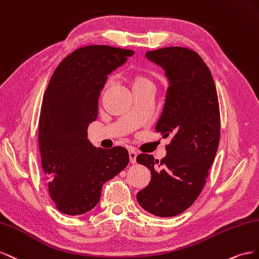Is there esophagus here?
<instances>
[{"mask_svg": "<svg viewBox=\"0 0 259 259\" xmlns=\"http://www.w3.org/2000/svg\"><path fill=\"white\" fill-rule=\"evenodd\" d=\"M129 158H130L131 164H136V162H137V152L130 150L129 151Z\"/></svg>", "mask_w": 259, "mask_h": 259, "instance_id": "obj_1", "label": "esophagus"}]
</instances>
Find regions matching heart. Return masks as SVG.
Wrapping results in <instances>:
<instances>
[{"instance_id":"obj_1","label":"heart","mask_w":259,"mask_h":259,"mask_svg":"<svg viewBox=\"0 0 259 259\" xmlns=\"http://www.w3.org/2000/svg\"><path fill=\"white\" fill-rule=\"evenodd\" d=\"M145 83H151V81L149 80V78H146L145 76L136 75L134 77H131L132 88L138 87V85H142V84H145Z\"/></svg>"}]
</instances>
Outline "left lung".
<instances>
[{
    "instance_id": "1",
    "label": "left lung",
    "mask_w": 259,
    "mask_h": 259,
    "mask_svg": "<svg viewBox=\"0 0 259 259\" xmlns=\"http://www.w3.org/2000/svg\"><path fill=\"white\" fill-rule=\"evenodd\" d=\"M168 81L156 132L171 142L160 161L140 154L139 164L151 170L149 186L137 194L141 207L158 217L183 212L201 193L218 150L219 104L211 73L196 52L180 47L146 52Z\"/></svg>"
}]
</instances>
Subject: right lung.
<instances>
[{"instance_id":"1","label":"right lung","mask_w":259,"mask_h":259,"mask_svg":"<svg viewBox=\"0 0 259 259\" xmlns=\"http://www.w3.org/2000/svg\"><path fill=\"white\" fill-rule=\"evenodd\" d=\"M134 51L107 46L76 50L54 71L44 93L39 146L49 192L58 210L81 215L95 207L102 187L127 167L128 151L105 150L88 139L97 120L101 91L108 75Z\"/></svg>"}]
</instances>
